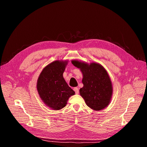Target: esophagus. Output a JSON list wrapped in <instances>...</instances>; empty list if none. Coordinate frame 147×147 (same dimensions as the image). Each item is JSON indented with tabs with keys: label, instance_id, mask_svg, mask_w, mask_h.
<instances>
[{
	"label": "esophagus",
	"instance_id": "esophagus-1",
	"mask_svg": "<svg viewBox=\"0 0 147 147\" xmlns=\"http://www.w3.org/2000/svg\"><path fill=\"white\" fill-rule=\"evenodd\" d=\"M74 90L76 94H78L79 93V88L78 87H74Z\"/></svg>",
	"mask_w": 147,
	"mask_h": 147
}]
</instances>
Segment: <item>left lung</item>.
<instances>
[{"label":"left lung","mask_w":147,"mask_h":147,"mask_svg":"<svg viewBox=\"0 0 147 147\" xmlns=\"http://www.w3.org/2000/svg\"><path fill=\"white\" fill-rule=\"evenodd\" d=\"M72 64L82 72L84 86L79 93L87 106L94 111H101L109 105L113 94L109 75L102 66L96 62L87 63L72 60Z\"/></svg>","instance_id":"obj_1"}]
</instances>
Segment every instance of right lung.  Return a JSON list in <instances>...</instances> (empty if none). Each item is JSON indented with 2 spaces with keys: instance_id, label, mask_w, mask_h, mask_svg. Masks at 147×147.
I'll return each mask as SVG.
<instances>
[{
  "instance_id": "1",
  "label": "right lung",
  "mask_w": 147,
  "mask_h": 147,
  "mask_svg": "<svg viewBox=\"0 0 147 147\" xmlns=\"http://www.w3.org/2000/svg\"><path fill=\"white\" fill-rule=\"evenodd\" d=\"M68 60H57L42 69L37 80L36 89L42 102L55 111L66 106L68 99L75 94L63 78Z\"/></svg>"
}]
</instances>
